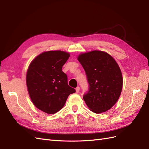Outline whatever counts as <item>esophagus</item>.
<instances>
[{
    "label": "esophagus",
    "mask_w": 149,
    "mask_h": 149,
    "mask_svg": "<svg viewBox=\"0 0 149 149\" xmlns=\"http://www.w3.org/2000/svg\"><path fill=\"white\" fill-rule=\"evenodd\" d=\"M79 90H80V88L79 87V86L75 88V91H76V93L79 92Z\"/></svg>",
    "instance_id": "1"
}]
</instances>
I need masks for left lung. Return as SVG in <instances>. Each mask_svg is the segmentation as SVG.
Here are the masks:
<instances>
[{
    "instance_id": "left-lung-1",
    "label": "left lung",
    "mask_w": 149,
    "mask_h": 149,
    "mask_svg": "<svg viewBox=\"0 0 149 149\" xmlns=\"http://www.w3.org/2000/svg\"><path fill=\"white\" fill-rule=\"evenodd\" d=\"M77 59L89 84V90L83 95L87 106L97 114L107 111L122 92L123 78L118 65L111 56L100 50L80 54Z\"/></svg>"
}]
</instances>
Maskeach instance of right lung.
Instances as JSON below:
<instances>
[{
    "mask_svg": "<svg viewBox=\"0 0 149 149\" xmlns=\"http://www.w3.org/2000/svg\"><path fill=\"white\" fill-rule=\"evenodd\" d=\"M70 54L61 50L43 52L29 66L26 84L29 97L38 109L54 114L65 106L70 94L75 92L68 84L67 75L62 71Z\"/></svg>",
    "mask_w": 149,
    "mask_h": 149,
    "instance_id": "right-lung-1",
    "label": "right lung"
}]
</instances>
